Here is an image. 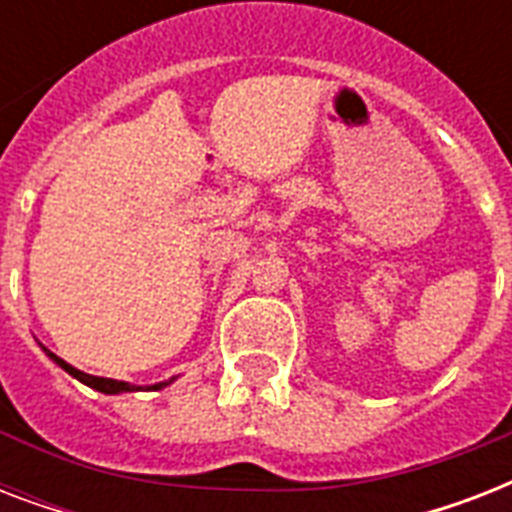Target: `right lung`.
Segmentation results:
<instances>
[{
    "mask_svg": "<svg viewBox=\"0 0 512 512\" xmlns=\"http://www.w3.org/2000/svg\"><path fill=\"white\" fill-rule=\"evenodd\" d=\"M47 356H50L52 361H55V364L60 366V369H66L68 374H74L76 380L84 382V385H90V388L100 390V393H130V390H140V388H135V385H130V382L108 380V377H92V374L79 372V369H74V366H71V364H66L63 358H58V356H55V353H50V350H47ZM164 385H167V382H162V385H154V388H151V390H159V388H164Z\"/></svg>",
    "mask_w": 512,
    "mask_h": 512,
    "instance_id": "add662e5",
    "label": "right lung"
}]
</instances>
